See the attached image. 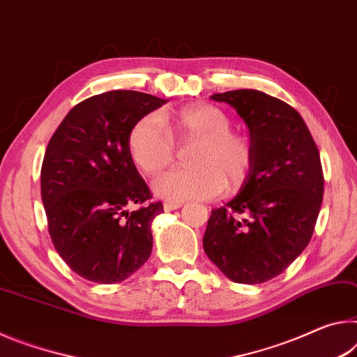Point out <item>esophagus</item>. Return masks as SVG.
I'll use <instances>...</instances> for the list:
<instances>
[{"instance_id": "1", "label": "esophagus", "mask_w": 357, "mask_h": 357, "mask_svg": "<svg viewBox=\"0 0 357 357\" xmlns=\"http://www.w3.org/2000/svg\"><path fill=\"white\" fill-rule=\"evenodd\" d=\"M183 204H174V202H166L165 204V212H172V210H178Z\"/></svg>"}]
</instances>
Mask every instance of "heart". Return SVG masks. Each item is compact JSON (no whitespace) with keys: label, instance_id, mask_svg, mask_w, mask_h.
Segmentation results:
<instances>
[{"label":"heart","instance_id":"obj_1","mask_svg":"<svg viewBox=\"0 0 357 357\" xmlns=\"http://www.w3.org/2000/svg\"><path fill=\"white\" fill-rule=\"evenodd\" d=\"M145 115L128 134V150L140 172L156 175L174 161L175 147L196 144L192 169H175L158 177L151 188L162 201L182 204L208 201L247 182L253 166V147L247 136L231 131V119L212 104H190L172 115ZM165 123L169 134L162 126Z\"/></svg>","mask_w":357,"mask_h":357}]
</instances>
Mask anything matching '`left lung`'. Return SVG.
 Here are the masks:
<instances>
[{
    "label": "left lung",
    "instance_id": "obj_1",
    "mask_svg": "<svg viewBox=\"0 0 357 357\" xmlns=\"http://www.w3.org/2000/svg\"><path fill=\"white\" fill-rule=\"evenodd\" d=\"M247 123L253 166L237 196L212 210L202 245L236 283L282 273L310 242L323 202L319 151L301 114L258 90L215 93Z\"/></svg>",
    "mask_w": 357,
    "mask_h": 357
}]
</instances>
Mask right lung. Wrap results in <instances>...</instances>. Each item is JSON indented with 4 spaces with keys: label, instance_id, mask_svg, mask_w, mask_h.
<instances>
[{
    "label": "right lung",
    "instance_id": "obj_1",
    "mask_svg": "<svg viewBox=\"0 0 357 357\" xmlns=\"http://www.w3.org/2000/svg\"><path fill=\"white\" fill-rule=\"evenodd\" d=\"M167 99L131 90L91 96L74 106L47 145L40 196L49 232L63 261L82 278L120 283L145 264L151 223L161 202L150 199L128 150L136 121Z\"/></svg>",
    "mask_w": 357,
    "mask_h": 357
}]
</instances>
